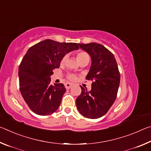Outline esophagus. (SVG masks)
I'll return each instance as SVG.
<instances>
[{"label":"esophagus","instance_id":"1","mask_svg":"<svg viewBox=\"0 0 151 151\" xmlns=\"http://www.w3.org/2000/svg\"><path fill=\"white\" fill-rule=\"evenodd\" d=\"M73 86V85L70 83H66L65 84V88L66 89H70Z\"/></svg>","mask_w":151,"mask_h":151}]
</instances>
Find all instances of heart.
Returning <instances> with one entry per match:
<instances>
[{"mask_svg": "<svg viewBox=\"0 0 151 151\" xmlns=\"http://www.w3.org/2000/svg\"><path fill=\"white\" fill-rule=\"evenodd\" d=\"M66 58H67V56L65 55V57L62 58V60L60 61V63L62 64V65L65 63ZM76 59H77L79 63L83 62V61H88V62L89 60H90V57H89L88 53L84 52V51H81V52H78L77 55H76ZM68 78L69 80L72 81H75L76 80V78H77L76 76L75 75H69L68 76Z\"/></svg>", "mask_w": 151, "mask_h": 151, "instance_id": "heart-1", "label": "heart"}]
</instances>
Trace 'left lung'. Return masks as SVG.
Returning <instances> with one entry per match:
<instances>
[{
  "instance_id": "1",
  "label": "left lung",
  "mask_w": 151,
  "mask_h": 151,
  "mask_svg": "<svg viewBox=\"0 0 151 151\" xmlns=\"http://www.w3.org/2000/svg\"><path fill=\"white\" fill-rule=\"evenodd\" d=\"M78 45L91 58L86 79L93 83L90 91L81 86L82 92L76 100V107L86 118H100L108 112L116 98L121 78L118 65L113 54L103 45L96 42Z\"/></svg>"
}]
</instances>
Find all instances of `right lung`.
<instances>
[{
	"instance_id": "obj_1",
	"label": "right lung",
	"mask_w": 151,
	"mask_h": 151,
	"mask_svg": "<svg viewBox=\"0 0 151 151\" xmlns=\"http://www.w3.org/2000/svg\"><path fill=\"white\" fill-rule=\"evenodd\" d=\"M78 48L76 43L47 39L27 50L19 68L20 91L35 113L48 115L59 107L66 88L61 83L51 85L50 76L67 53Z\"/></svg>"
}]
</instances>
